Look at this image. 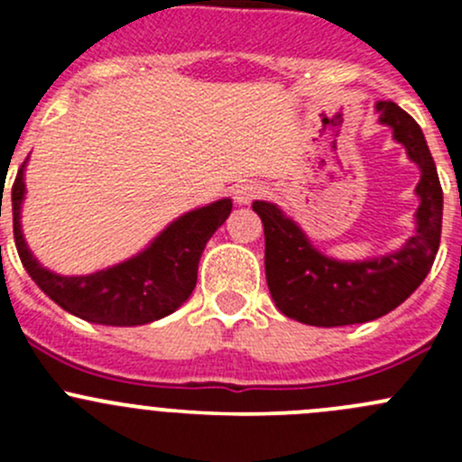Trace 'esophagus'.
Listing matches in <instances>:
<instances>
[{
    "label": "esophagus",
    "mask_w": 462,
    "mask_h": 462,
    "mask_svg": "<svg viewBox=\"0 0 462 462\" xmlns=\"http://www.w3.org/2000/svg\"><path fill=\"white\" fill-rule=\"evenodd\" d=\"M263 194V188L259 183H241L236 185L235 189V201L239 205H248L253 203L254 199H259Z\"/></svg>",
    "instance_id": "obj_1"
}]
</instances>
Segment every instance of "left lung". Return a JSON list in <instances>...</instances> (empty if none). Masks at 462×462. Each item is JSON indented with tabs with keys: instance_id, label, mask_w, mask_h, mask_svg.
<instances>
[{
	"instance_id": "left-lung-1",
	"label": "left lung",
	"mask_w": 462,
	"mask_h": 462,
	"mask_svg": "<svg viewBox=\"0 0 462 462\" xmlns=\"http://www.w3.org/2000/svg\"><path fill=\"white\" fill-rule=\"evenodd\" d=\"M380 125L393 129L420 167L416 232L384 257L337 261L321 254L300 226L274 203L254 201L265 236V282L274 306L309 326L365 324L398 309L430 274L442 227V188L420 125L395 102H375Z\"/></svg>"
}]
</instances>
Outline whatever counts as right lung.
<instances>
[{"mask_svg": "<svg viewBox=\"0 0 462 462\" xmlns=\"http://www.w3.org/2000/svg\"><path fill=\"white\" fill-rule=\"evenodd\" d=\"M24 167L22 162L11 194L13 232L22 263L44 295L67 313L93 324L141 326L183 306L197 286L205 244L232 212L230 199H218L171 221L136 257L91 274L64 277L32 257L22 235Z\"/></svg>", "mask_w": 462, "mask_h": 462, "instance_id": "add662e5", "label": "right lung"}]
</instances>
